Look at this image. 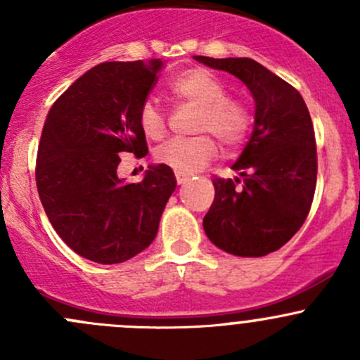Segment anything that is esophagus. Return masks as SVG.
I'll return each mask as SVG.
<instances>
[{"instance_id": "obj_1", "label": "esophagus", "mask_w": 360, "mask_h": 360, "mask_svg": "<svg viewBox=\"0 0 360 360\" xmlns=\"http://www.w3.org/2000/svg\"><path fill=\"white\" fill-rule=\"evenodd\" d=\"M190 179V177L186 176V174H181V172H176V181H177V184H184L186 183V181Z\"/></svg>"}]
</instances>
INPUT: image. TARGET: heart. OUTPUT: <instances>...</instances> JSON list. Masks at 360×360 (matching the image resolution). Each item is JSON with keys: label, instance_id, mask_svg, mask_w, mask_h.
Masks as SVG:
<instances>
[{"label": "heart", "instance_id": "1", "mask_svg": "<svg viewBox=\"0 0 360 360\" xmlns=\"http://www.w3.org/2000/svg\"><path fill=\"white\" fill-rule=\"evenodd\" d=\"M170 94L181 103L198 108L197 132H209L226 148L244 143L250 129V112L240 101L226 97V86L205 69H193L174 78ZM139 127L151 141H160L167 132V123L158 108L144 103L139 110ZM214 137L197 136L191 139H170L158 148L155 158L162 165L181 174H195L216 158Z\"/></svg>", "mask_w": 360, "mask_h": 360}]
</instances>
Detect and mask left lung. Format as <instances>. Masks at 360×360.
<instances>
[{"label":"left lung","mask_w":360,"mask_h":360,"mask_svg":"<svg viewBox=\"0 0 360 360\" xmlns=\"http://www.w3.org/2000/svg\"><path fill=\"white\" fill-rule=\"evenodd\" d=\"M237 76L252 94L254 129L233 163L240 179L214 177V202L203 217L209 240L224 252L261 257L278 250L303 226L317 184V148L310 112L294 86L248 57L195 56Z\"/></svg>","instance_id":"obj_1"}]
</instances>
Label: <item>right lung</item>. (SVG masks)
<instances>
[{
	"label": "right lung",
	"mask_w": 360,
	"mask_h": 360,
	"mask_svg": "<svg viewBox=\"0 0 360 360\" xmlns=\"http://www.w3.org/2000/svg\"><path fill=\"white\" fill-rule=\"evenodd\" d=\"M163 68L103 63L79 76L53 103L36 158V186L49 221L85 259L123 263L155 240L160 217L176 190L165 165H150L141 183H123L120 153L146 157L139 110Z\"/></svg>",
	"instance_id": "1"
}]
</instances>
